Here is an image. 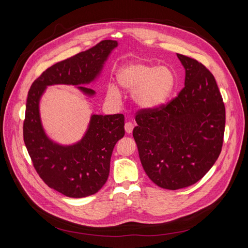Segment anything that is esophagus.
Instances as JSON below:
<instances>
[{
	"instance_id": "esophagus-1",
	"label": "esophagus",
	"mask_w": 248,
	"mask_h": 248,
	"mask_svg": "<svg viewBox=\"0 0 248 248\" xmlns=\"http://www.w3.org/2000/svg\"><path fill=\"white\" fill-rule=\"evenodd\" d=\"M133 124L131 122H126L125 123V131L127 133H131L132 130H133Z\"/></svg>"
}]
</instances>
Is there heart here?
I'll list each match as a JSON object with an SVG mask.
<instances>
[{
  "instance_id": "1",
  "label": "heart",
  "mask_w": 248,
  "mask_h": 248,
  "mask_svg": "<svg viewBox=\"0 0 248 248\" xmlns=\"http://www.w3.org/2000/svg\"><path fill=\"white\" fill-rule=\"evenodd\" d=\"M118 82L122 88L133 92V100L139 107L151 109L167 101L175 87V76L167 67L146 63H132L119 71ZM108 94L111 99H119L116 86L109 85Z\"/></svg>"
}]
</instances>
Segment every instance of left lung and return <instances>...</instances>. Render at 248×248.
Instances as JSON below:
<instances>
[{"mask_svg":"<svg viewBox=\"0 0 248 248\" xmlns=\"http://www.w3.org/2000/svg\"><path fill=\"white\" fill-rule=\"evenodd\" d=\"M184 88L169 103L137 112L133 129L146 174L161 188L197 183L221 152L226 108L213 74L197 60L177 54Z\"/></svg>","mask_w":248,"mask_h":248,"instance_id":"8db88e82","label":"left lung"}]
</instances>
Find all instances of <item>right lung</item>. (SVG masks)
<instances>
[{
    "label": "right lung",
    "instance_id": "right-lung-1",
    "mask_svg": "<svg viewBox=\"0 0 248 248\" xmlns=\"http://www.w3.org/2000/svg\"><path fill=\"white\" fill-rule=\"evenodd\" d=\"M115 40H102L95 46L50 66L36 78L29 90L24 140L33 166L50 188L69 198H86L106 184L116 142L124 137V116L92 115L88 130L77 144L62 146L47 138L39 114V101L47 86L72 85L88 96L87 88L99 76Z\"/></svg>",
    "mask_w": 248,
    "mask_h": 248
}]
</instances>
